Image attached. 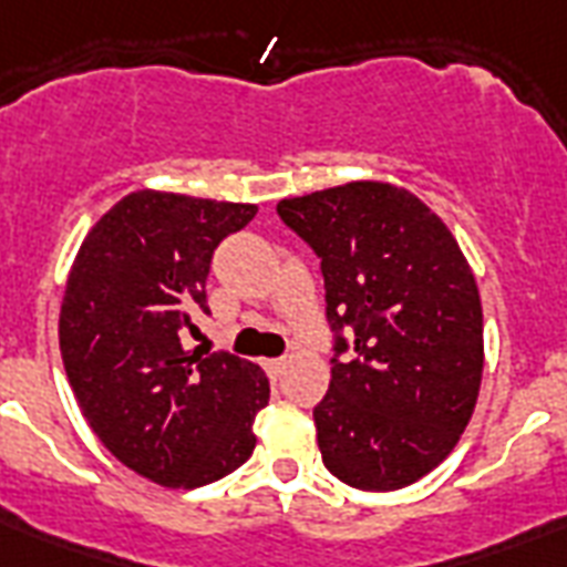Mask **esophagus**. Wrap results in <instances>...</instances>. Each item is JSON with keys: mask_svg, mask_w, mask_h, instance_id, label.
Here are the masks:
<instances>
[{"mask_svg": "<svg viewBox=\"0 0 567 567\" xmlns=\"http://www.w3.org/2000/svg\"><path fill=\"white\" fill-rule=\"evenodd\" d=\"M265 371H267V377L270 379H276L279 377V373H282V368H285V359H265Z\"/></svg>", "mask_w": 567, "mask_h": 567, "instance_id": "1", "label": "esophagus"}]
</instances>
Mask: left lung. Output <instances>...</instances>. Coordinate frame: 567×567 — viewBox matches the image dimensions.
Returning a JSON list of instances; mask_svg holds the SVG:
<instances>
[{
  "instance_id": "left-lung-1",
  "label": "left lung",
  "mask_w": 567,
  "mask_h": 567,
  "mask_svg": "<svg viewBox=\"0 0 567 567\" xmlns=\"http://www.w3.org/2000/svg\"><path fill=\"white\" fill-rule=\"evenodd\" d=\"M276 214L315 249L327 288L323 465L362 492L417 483L456 447L483 379V306L456 238L382 182L282 199Z\"/></svg>"
}]
</instances>
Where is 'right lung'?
<instances>
[{
  "label": "right lung",
  "mask_w": 567,
  "mask_h": 567,
  "mask_svg": "<svg viewBox=\"0 0 567 567\" xmlns=\"http://www.w3.org/2000/svg\"><path fill=\"white\" fill-rule=\"evenodd\" d=\"M256 212L137 190L93 226L66 279L58 338L82 414L123 465L167 488L214 483L256 447L265 371L226 350H182L208 315L214 249Z\"/></svg>",
  "instance_id": "1"
}]
</instances>
